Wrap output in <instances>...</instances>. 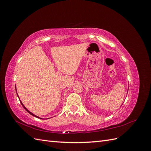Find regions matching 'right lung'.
Returning a JSON list of instances; mask_svg holds the SVG:
<instances>
[{
	"label": "right lung",
	"mask_w": 151,
	"mask_h": 151,
	"mask_svg": "<svg viewBox=\"0 0 151 151\" xmlns=\"http://www.w3.org/2000/svg\"><path fill=\"white\" fill-rule=\"evenodd\" d=\"M17 96H18V95H17ZM18 97H19V96H18ZM19 101H20V102H21V104H22V107H23V108H24V109H26V111H28V113H29L30 114V115H33V116H35V117H37V118H39L38 116H36V115H34V114H33V113H32L31 112H30V111H29L28 110V109H26V107H25V106H24V105H23V104H22V102L21 101V100H19ZM40 119H42V118H40Z\"/></svg>",
	"instance_id": "obj_1"
}]
</instances>
